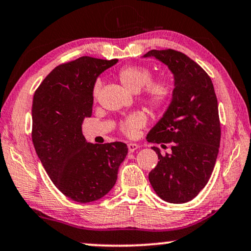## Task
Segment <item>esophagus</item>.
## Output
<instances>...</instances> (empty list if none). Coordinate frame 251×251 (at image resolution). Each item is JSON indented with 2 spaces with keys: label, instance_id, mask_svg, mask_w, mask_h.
I'll return each instance as SVG.
<instances>
[{
  "label": "esophagus",
  "instance_id": "1",
  "mask_svg": "<svg viewBox=\"0 0 251 251\" xmlns=\"http://www.w3.org/2000/svg\"><path fill=\"white\" fill-rule=\"evenodd\" d=\"M127 147H128V151L129 152H134L135 150H138L140 148V146L136 145V143H128Z\"/></svg>",
  "mask_w": 251,
  "mask_h": 251
}]
</instances>
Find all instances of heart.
I'll use <instances>...</instances> for the list:
<instances>
[{
    "mask_svg": "<svg viewBox=\"0 0 251 251\" xmlns=\"http://www.w3.org/2000/svg\"><path fill=\"white\" fill-rule=\"evenodd\" d=\"M151 78V72L148 68L141 65L124 66L119 70L118 79L126 89L131 92H139L142 88L145 101L151 108H160L170 101L172 95V86L166 76ZM101 87L98 81L93 88V98L96 100ZM146 116L142 112H134L128 116L120 125L122 131L129 136L134 135L139 128L146 124Z\"/></svg>",
    "mask_w": 251,
    "mask_h": 251,
    "instance_id": "1",
    "label": "heart"
}]
</instances>
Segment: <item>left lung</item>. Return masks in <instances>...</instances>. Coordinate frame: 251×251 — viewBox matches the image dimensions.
Masks as SVG:
<instances>
[{
  "label": "left lung",
  "mask_w": 251,
  "mask_h": 251,
  "mask_svg": "<svg viewBox=\"0 0 251 251\" xmlns=\"http://www.w3.org/2000/svg\"><path fill=\"white\" fill-rule=\"evenodd\" d=\"M143 58L168 66L175 79L172 100L147 135L148 142L171 143L164 156L152 147L159 162L149 181L163 201H192L208 183L220 145V122L215 88L206 72L176 50H150ZM164 147V145H162Z\"/></svg>",
  "instance_id": "1"
}]
</instances>
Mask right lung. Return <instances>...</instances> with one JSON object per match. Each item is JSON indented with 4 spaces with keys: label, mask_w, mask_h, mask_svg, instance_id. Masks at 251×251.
Listing matches in <instances>:
<instances>
[{
    "label": "right lung",
    "mask_w": 251,
    "mask_h": 251,
    "mask_svg": "<svg viewBox=\"0 0 251 251\" xmlns=\"http://www.w3.org/2000/svg\"><path fill=\"white\" fill-rule=\"evenodd\" d=\"M117 62L82 56L58 65L33 98L35 151L53 185L75 202L88 203L106 195L128 152L126 143L94 145L81 132L83 119L92 116L96 79Z\"/></svg>",
    "instance_id": "add662e5"
}]
</instances>
